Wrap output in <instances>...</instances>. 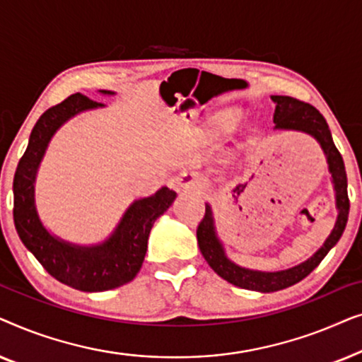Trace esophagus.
<instances>
[{
    "mask_svg": "<svg viewBox=\"0 0 362 362\" xmlns=\"http://www.w3.org/2000/svg\"><path fill=\"white\" fill-rule=\"evenodd\" d=\"M177 186L181 189H191V191H202L204 189V181H202L201 175H197L194 171H186L181 173L177 176Z\"/></svg>",
    "mask_w": 362,
    "mask_h": 362,
    "instance_id": "1",
    "label": "esophagus"
}]
</instances>
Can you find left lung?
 <instances>
[{"instance_id":"left-lung-1","label":"left lung","mask_w":362,"mask_h":362,"mask_svg":"<svg viewBox=\"0 0 362 362\" xmlns=\"http://www.w3.org/2000/svg\"><path fill=\"white\" fill-rule=\"evenodd\" d=\"M272 100L275 103L274 123L275 130H295L308 133L320 143L323 150L326 161H328V170L331 173V181H333L336 191V207H338V217L336 224L325 240V244L310 257L308 260L291 267V269L280 272H259L244 269L234 264L229 257L226 255L224 245L219 240L216 232L214 214L212 207L206 204V214L202 217L201 224L197 226V244L202 257L212 270L216 272L221 279L229 281V284L240 286V288L262 291V293H270V291L284 290L286 286H291L303 280L306 275H310L320 262L325 259L326 254L338 244V240L343 235L346 222L349 214V199H348V177H346L344 161L338 148L334 146L333 136L326 123L325 117L316 110L310 103L296 100L293 97L286 95H272Z\"/></svg>"}]
</instances>
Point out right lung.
<instances>
[{
	"mask_svg": "<svg viewBox=\"0 0 362 362\" xmlns=\"http://www.w3.org/2000/svg\"><path fill=\"white\" fill-rule=\"evenodd\" d=\"M100 93L113 95L115 92ZM100 107L105 105L74 93L44 112L33 128L13 181V217L19 239L49 275L81 291L112 290L135 279L145 260L153 224L176 199V192L163 186L155 194L133 201L112 235L95 245L71 244L44 227L36 209L34 182L49 141L69 118Z\"/></svg>",
	"mask_w": 362,
	"mask_h": 362,
	"instance_id": "1",
	"label": "right lung"
}]
</instances>
